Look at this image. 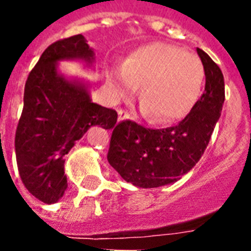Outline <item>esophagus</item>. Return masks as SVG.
<instances>
[{
	"label": "esophagus",
	"instance_id": "esophagus-1",
	"mask_svg": "<svg viewBox=\"0 0 251 251\" xmlns=\"http://www.w3.org/2000/svg\"><path fill=\"white\" fill-rule=\"evenodd\" d=\"M129 118V113L125 109H118V120L124 121Z\"/></svg>",
	"mask_w": 251,
	"mask_h": 251
}]
</instances>
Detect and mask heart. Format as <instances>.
<instances>
[{
	"instance_id": "obj_1",
	"label": "heart",
	"mask_w": 251,
	"mask_h": 251,
	"mask_svg": "<svg viewBox=\"0 0 251 251\" xmlns=\"http://www.w3.org/2000/svg\"><path fill=\"white\" fill-rule=\"evenodd\" d=\"M203 82L204 68L199 57L167 43L138 48L109 76L115 98L134 97L142 86V109L157 125L187 117L199 100Z\"/></svg>"
}]
</instances>
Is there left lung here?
I'll return each mask as SVG.
<instances>
[{"mask_svg": "<svg viewBox=\"0 0 251 251\" xmlns=\"http://www.w3.org/2000/svg\"><path fill=\"white\" fill-rule=\"evenodd\" d=\"M205 74L204 93L176 126L148 129L130 120L111 127L107 160L122 179L141 188L171 184L194 168L210 142L225 102L221 68L196 48Z\"/></svg>", "mask_w": 251, "mask_h": 251, "instance_id": "left-lung-1", "label": "left lung"}]
</instances>
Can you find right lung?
<instances>
[{
	"mask_svg": "<svg viewBox=\"0 0 251 251\" xmlns=\"http://www.w3.org/2000/svg\"><path fill=\"white\" fill-rule=\"evenodd\" d=\"M80 59L87 64L94 51L84 36L55 41L43 52L25 82L24 107L14 148L25 188L47 204L64 195V156L91 126L111 129L117 111L93 103L87 87L57 72V62Z\"/></svg>",
	"mask_w": 251,
	"mask_h": 251,
	"instance_id": "add662e5",
	"label": "right lung"
}]
</instances>
